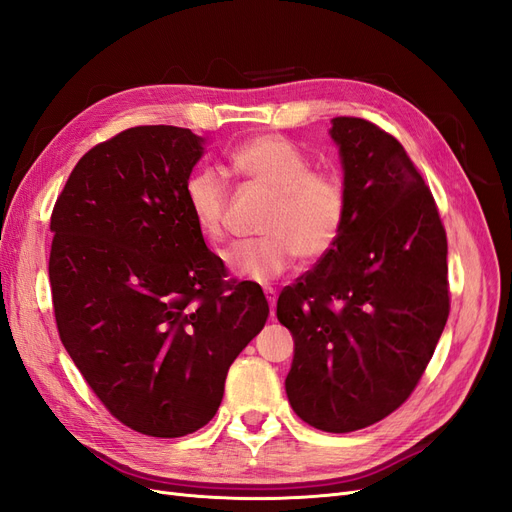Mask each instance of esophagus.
<instances>
[{"label":"esophagus","mask_w":512,"mask_h":512,"mask_svg":"<svg viewBox=\"0 0 512 512\" xmlns=\"http://www.w3.org/2000/svg\"><path fill=\"white\" fill-rule=\"evenodd\" d=\"M265 297H267V301H269V305H271V316H275V301H277V292H275V288L265 286Z\"/></svg>","instance_id":"obj_1"}]
</instances>
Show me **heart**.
Listing matches in <instances>:
<instances>
[{"mask_svg":"<svg viewBox=\"0 0 512 512\" xmlns=\"http://www.w3.org/2000/svg\"><path fill=\"white\" fill-rule=\"evenodd\" d=\"M230 168L254 188L271 194L260 230L224 252L228 269L252 282L282 275L299 256L316 262L337 245L350 213L344 179L312 168V158L282 134H258L230 151ZM183 198L198 232L222 241L228 220V188L215 168H196Z\"/></svg>","mask_w":512,"mask_h":512,"instance_id":"obj_1","label":"heart"}]
</instances>
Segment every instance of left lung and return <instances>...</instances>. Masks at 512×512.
<instances>
[{"instance_id":"obj_1","label":"left lung","mask_w":512,"mask_h":512,"mask_svg":"<svg viewBox=\"0 0 512 512\" xmlns=\"http://www.w3.org/2000/svg\"><path fill=\"white\" fill-rule=\"evenodd\" d=\"M350 196L346 228L286 286L277 320L294 337L286 378L307 425L348 433L395 412L425 374L451 309L446 230L395 136L359 117L331 128Z\"/></svg>"}]
</instances>
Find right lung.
<instances>
[{
	"label": "right lung",
	"mask_w": 512,
	"mask_h": 512,
	"mask_svg": "<svg viewBox=\"0 0 512 512\" xmlns=\"http://www.w3.org/2000/svg\"><path fill=\"white\" fill-rule=\"evenodd\" d=\"M188 128L136 126L89 149L51 215L55 322L104 408L153 438L207 425L269 303L226 280L183 198L203 156Z\"/></svg>",
	"instance_id": "1"
}]
</instances>
